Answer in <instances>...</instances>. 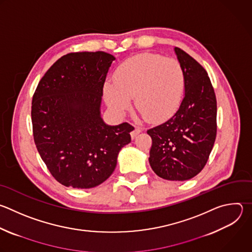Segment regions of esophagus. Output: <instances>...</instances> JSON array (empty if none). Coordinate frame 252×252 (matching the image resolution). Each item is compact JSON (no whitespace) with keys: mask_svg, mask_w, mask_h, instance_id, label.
Wrapping results in <instances>:
<instances>
[{"mask_svg":"<svg viewBox=\"0 0 252 252\" xmlns=\"http://www.w3.org/2000/svg\"><path fill=\"white\" fill-rule=\"evenodd\" d=\"M139 132H141V127H137V126H135V127H134V129L130 132V136H131V138H132V139H134V138L137 136V134H138Z\"/></svg>","mask_w":252,"mask_h":252,"instance_id":"1","label":"esophagus"}]
</instances>
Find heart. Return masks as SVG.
<instances>
[{"mask_svg": "<svg viewBox=\"0 0 252 252\" xmlns=\"http://www.w3.org/2000/svg\"><path fill=\"white\" fill-rule=\"evenodd\" d=\"M115 83L107 82L104 96L108 106L124 115L131 107L149 122L170 118L179 108L185 90V74L173 58L142 53L124 61L116 71Z\"/></svg>", "mask_w": 252, "mask_h": 252, "instance_id": "obj_1", "label": "heart"}]
</instances>
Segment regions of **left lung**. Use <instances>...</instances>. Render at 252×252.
Wrapping results in <instances>:
<instances>
[{
  "label": "left lung",
  "mask_w": 252,
  "mask_h": 252,
  "mask_svg": "<svg viewBox=\"0 0 252 252\" xmlns=\"http://www.w3.org/2000/svg\"><path fill=\"white\" fill-rule=\"evenodd\" d=\"M185 74L184 98L177 112L147 130L152 145L149 164L155 174L185 181L206 165L217 135V100L207 71L188 53L175 47Z\"/></svg>",
  "instance_id": "1"
}]
</instances>
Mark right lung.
<instances>
[{
	"instance_id": "add662e5",
	"label": "right lung",
	"mask_w": 252,
	"mask_h": 252,
	"mask_svg": "<svg viewBox=\"0 0 252 252\" xmlns=\"http://www.w3.org/2000/svg\"><path fill=\"white\" fill-rule=\"evenodd\" d=\"M115 60L103 51L68 53L47 70L34 92V142L51 175L66 187L90 189L105 182L131 140L133 126H109L101 116L104 84Z\"/></svg>"
}]
</instances>
